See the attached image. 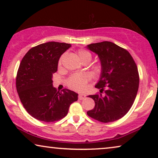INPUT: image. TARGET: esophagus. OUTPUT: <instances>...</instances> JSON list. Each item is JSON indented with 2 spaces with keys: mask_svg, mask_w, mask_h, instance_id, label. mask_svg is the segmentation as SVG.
Here are the masks:
<instances>
[{
  "mask_svg": "<svg viewBox=\"0 0 158 158\" xmlns=\"http://www.w3.org/2000/svg\"><path fill=\"white\" fill-rule=\"evenodd\" d=\"M85 98V95H83V94H79L78 95V98L80 99V100H83V99H84Z\"/></svg>",
  "mask_w": 158,
  "mask_h": 158,
  "instance_id": "34e87169",
  "label": "esophagus"
}]
</instances>
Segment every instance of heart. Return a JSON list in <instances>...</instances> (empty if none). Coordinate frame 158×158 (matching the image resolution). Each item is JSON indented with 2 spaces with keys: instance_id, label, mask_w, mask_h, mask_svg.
<instances>
[{
  "instance_id": "1",
  "label": "heart",
  "mask_w": 158,
  "mask_h": 158,
  "mask_svg": "<svg viewBox=\"0 0 158 158\" xmlns=\"http://www.w3.org/2000/svg\"><path fill=\"white\" fill-rule=\"evenodd\" d=\"M77 55L81 60L83 62H85L86 60H91V55L85 49H79L77 51ZM64 58V55L61 56L60 58L58 64L60 65L62 64V60ZM90 79V75L88 73H74L71 75L67 80V83L69 87L75 90H83L88 83V81Z\"/></svg>"
}]
</instances>
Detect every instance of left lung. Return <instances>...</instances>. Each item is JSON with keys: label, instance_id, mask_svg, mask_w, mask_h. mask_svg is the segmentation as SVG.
Listing matches in <instances>:
<instances>
[{"label": "left lung", "instance_id": "1", "mask_svg": "<svg viewBox=\"0 0 158 158\" xmlns=\"http://www.w3.org/2000/svg\"><path fill=\"white\" fill-rule=\"evenodd\" d=\"M100 60L101 72L95 87L105 95H90L95 107L87 111L90 117L103 123L122 118L131 109L139 88V77L137 64L126 49L111 42L87 45Z\"/></svg>", "mask_w": 158, "mask_h": 158}]
</instances>
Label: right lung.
<instances>
[{
	"instance_id": "1",
	"label": "right lung",
	"mask_w": 158,
	"mask_h": 158,
	"mask_svg": "<svg viewBox=\"0 0 158 158\" xmlns=\"http://www.w3.org/2000/svg\"><path fill=\"white\" fill-rule=\"evenodd\" d=\"M70 47L66 43H44L30 49L21 60L16 90L23 107L36 119L44 122L62 119L71 103L77 101L75 92L67 88L57 91L52 85L58 61Z\"/></svg>"
}]
</instances>
